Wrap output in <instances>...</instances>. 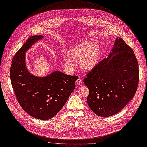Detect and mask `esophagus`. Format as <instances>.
Instances as JSON below:
<instances>
[{
	"label": "esophagus",
	"instance_id": "34e87169",
	"mask_svg": "<svg viewBox=\"0 0 147 147\" xmlns=\"http://www.w3.org/2000/svg\"><path fill=\"white\" fill-rule=\"evenodd\" d=\"M76 83L78 84H79V85H80V84H82L83 83V80H82V79H78V80H76Z\"/></svg>",
	"mask_w": 147,
	"mask_h": 147
}]
</instances>
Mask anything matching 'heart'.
Masks as SVG:
<instances>
[{
	"mask_svg": "<svg viewBox=\"0 0 147 147\" xmlns=\"http://www.w3.org/2000/svg\"><path fill=\"white\" fill-rule=\"evenodd\" d=\"M99 57L100 53L97 43L86 40L69 49L68 52V57L65 59V63L68 67L72 68V61L79 60V66L84 70L89 71L98 64Z\"/></svg>",
	"mask_w": 147,
	"mask_h": 147,
	"instance_id": "b5f03b06",
	"label": "heart"
}]
</instances>
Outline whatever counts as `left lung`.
I'll return each instance as SVG.
<instances>
[{"mask_svg":"<svg viewBox=\"0 0 147 147\" xmlns=\"http://www.w3.org/2000/svg\"><path fill=\"white\" fill-rule=\"evenodd\" d=\"M83 82L89 90L87 102L92 111L101 117L118 113L138 88L139 67L134 51L117 37L112 52L86 74Z\"/></svg>","mask_w":147,"mask_h":147,"instance_id":"left-lung-1","label":"left lung"}]
</instances>
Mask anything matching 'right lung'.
I'll return each instance as SVG.
<instances>
[{"mask_svg":"<svg viewBox=\"0 0 147 147\" xmlns=\"http://www.w3.org/2000/svg\"><path fill=\"white\" fill-rule=\"evenodd\" d=\"M43 36H30L15 53L10 77L18 103L31 116L49 120L61 110L76 87L77 76L55 71L43 78L32 75L26 66V52Z\"/></svg>","mask_w":147,"mask_h":147,"instance_id":"add662e5","label":"right lung"}]
</instances>
